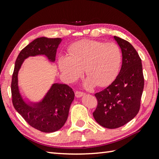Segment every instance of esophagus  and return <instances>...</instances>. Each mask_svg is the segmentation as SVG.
Wrapping results in <instances>:
<instances>
[{"label": "esophagus", "instance_id": "esophagus-1", "mask_svg": "<svg viewBox=\"0 0 159 159\" xmlns=\"http://www.w3.org/2000/svg\"><path fill=\"white\" fill-rule=\"evenodd\" d=\"M83 95H84V93H82V92H80V91H76V93H75V95H76V98H80V97H82Z\"/></svg>", "mask_w": 159, "mask_h": 159}]
</instances>
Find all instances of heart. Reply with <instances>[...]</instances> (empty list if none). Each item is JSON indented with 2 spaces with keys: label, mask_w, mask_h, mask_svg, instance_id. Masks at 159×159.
Instances as JSON below:
<instances>
[{
  "label": "heart",
  "mask_w": 159,
  "mask_h": 159,
  "mask_svg": "<svg viewBox=\"0 0 159 159\" xmlns=\"http://www.w3.org/2000/svg\"><path fill=\"white\" fill-rule=\"evenodd\" d=\"M121 51L114 43L83 40L70 48L69 55H60L59 68L68 82H73L83 73L88 75L85 88L104 86L112 81L121 62Z\"/></svg>",
  "instance_id": "heart-1"
}]
</instances>
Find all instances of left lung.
<instances>
[{"label": "left lung", "mask_w": 159, "mask_h": 159, "mask_svg": "<svg viewBox=\"0 0 159 159\" xmlns=\"http://www.w3.org/2000/svg\"><path fill=\"white\" fill-rule=\"evenodd\" d=\"M114 39L121 50V68L111 84L95 95L98 107L93 114L99 125L109 129L121 127L136 116L144 83L138 52L125 40Z\"/></svg>", "instance_id": "obj_1"}]
</instances>
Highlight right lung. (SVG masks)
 <instances>
[{
	"mask_svg": "<svg viewBox=\"0 0 159 159\" xmlns=\"http://www.w3.org/2000/svg\"><path fill=\"white\" fill-rule=\"evenodd\" d=\"M62 39L41 37L21 50L16 60L12 74L11 92L15 109L31 127L43 133H53L64 126L74 99L72 88L66 84L53 83L39 102L26 101L21 96L18 85V74L26 58L43 55L55 62L57 49Z\"/></svg>",
	"mask_w": 159,
	"mask_h": 159,
	"instance_id": "obj_1",
	"label": "right lung"
}]
</instances>
